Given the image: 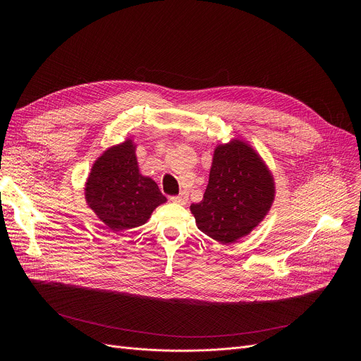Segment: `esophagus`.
Returning <instances> with one entry per match:
<instances>
[{
    "mask_svg": "<svg viewBox=\"0 0 361 361\" xmlns=\"http://www.w3.org/2000/svg\"><path fill=\"white\" fill-rule=\"evenodd\" d=\"M170 201H173L176 204H185L188 201V194H187V191H183L178 195H171Z\"/></svg>",
    "mask_w": 361,
    "mask_h": 361,
    "instance_id": "obj_1",
    "label": "esophagus"
}]
</instances>
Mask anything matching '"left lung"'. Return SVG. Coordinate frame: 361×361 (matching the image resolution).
<instances>
[{
  "instance_id": "left-lung-1",
  "label": "left lung",
  "mask_w": 361,
  "mask_h": 361,
  "mask_svg": "<svg viewBox=\"0 0 361 361\" xmlns=\"http://www.w3.org/2000/svg\"><path fill=\"white\" fill-rule=\"evenodd\" d=\"M274 194V178L257 151L241 140H231L216 147L209 185L190 210L204 234L231 244L263 221Z\"/></svg>"
}]
</instances>
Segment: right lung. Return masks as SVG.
Masks as SVG:
<instances>
[{
    "mask_svg": "<svg viewBox=\"0 0 361 361\" xmlns=\"http://www.w3.org/2000/svg\"><path fill=\"white\" fill-rule=\"evenodd\" d=\"M84 190L88 207L113 231L145 224L151 213L167 201L156 181L140 174L133 140L101 154Z\"/></svg>",
    "mask_w": 361,
    "mask_h": 361,
    "instance_id": "obj_1",
    "label": "right lung"
}]
</instances>
